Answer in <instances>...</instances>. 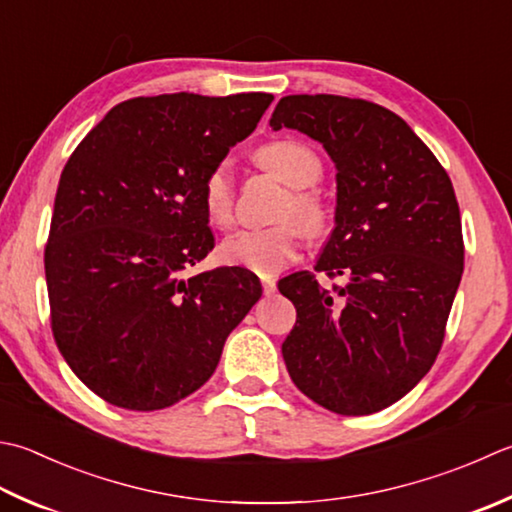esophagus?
I'll return each mask as SVG.
<instances>
[{"mask_svg":"<svg viewBox=\"0 0 512 512\" xmlns=\"http://www.w3.org/2000/svg\"><path fill=\"white\" fill-rule=\"evenodd\" d=\"M262 288H264V295H275V290H277V284H275V279H262Z\"/></svg>","mask_w":512,"mask_h":512,"instance_id":"1","label":"esophagus"}]
</instances>
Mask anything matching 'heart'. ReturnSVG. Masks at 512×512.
Segmentation results:
<instances>
[{"label": "heart", "instance_id": "1", "mask_svg": "<svg viewBox=\"0 0 512 512\" xmlns=\"http://www.w3.org/2000/svg\"><path fill=\"white\" fill-rule=\"evenodd\" d=\"M255 162L293 188L279 215L286 224L239 230L219 248V257L228 266H242L257 275H275L299 257L302 230L313 239L328 233L330 208L313 188L322 179L324 166L313 148L293 137H279L259 146ZM202 204L215 228L233 226L235 184L228 164L210 168L202 184Z\"/></svg>", "mask_w": 512, "mask_h": 512}]
</instances>
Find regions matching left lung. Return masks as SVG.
Wrapping results in <instances>:
<instances>
[{
    "label": "left lung",
    "mask_w": 512,
    "mask_h": 512,
    "mask_svg": "<svg viewBox=\"0 0 512 512\" xmlns=\"http://www.w3.org/2000/svg\"><path fill=\"white\" fill-rule=\"evenodd\" d=\"M270 126L322 142L337 166V213L317 273L279 293L297 308L282 344L288 375L315 404L370 415L410 393L435 364L464 270L453 184L402 117L366 99L288 95Z\"/></svg>",
    "instance_id": "8db88e82"
}]
</instances>
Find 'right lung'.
<instances>
[{"instance_id": "right-lung-1", "label": "right lung", "mask_w": 512, "mask_h": 512, "mask_svg": "<svg viewBox=\"0 0 512 512\" xmlns=\"http://www.w3.org/2000/svg\"><path fill=\"white\" fill-rule=\"evenodd\" d=\"M270 102L268 93L135 97L68 157L44 250L50 328L104 402L159 410L195 393L262 297L246 268L186 270L215 246L204 179Z\"/></svg>"}]
</instances>
